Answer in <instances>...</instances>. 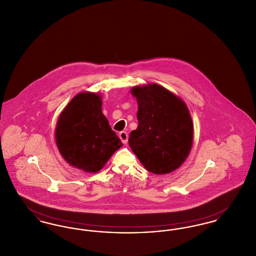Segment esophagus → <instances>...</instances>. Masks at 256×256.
<instances>
[{"instance_id": "obj_1", "label": "esophagus", "mask_w": 256, "mask_h": 256, "mask_svg": "<svg viewBox=\"0 0 256 256\" xmlns=\"http://www.w3.org/2000/svg\"><path fill=\"white\" fill-rule=\"evenodd\" d=\"M119 137H120V139H121V141H122L124 144H126V143H128V134H126V132H121L119 134Z\"/></svg>"}]
</instances>
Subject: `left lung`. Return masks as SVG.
I'll return each instance as SVG.
<instances>
[{
  "label": "left lung",
  "mask_w": 256,
  "mask_h": 256,
  "mask_svg": "<svg viewBox=\"0 0 256 256\" xmlns=\"http://www.w3.org/2000/svg\"><path fill=\"white\" fill-rule=\"evenodd\" d=\"M138 104V126L128 144L146 170L156 174L176 170L189 156L194 128L186 104L163 86L150 84L130 90Z\"/></svg>",
  "instance_id": "left-lung-1"
}]
</instances>
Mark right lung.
Segmentation results:
<instances>
[{
    "mask_svg": "<svg viewBox=\"0 0 256 256\" xmlns=\"http://www.w3.org/2000/svg\"><path fill=\"white\" fill-rule=\"evenodd\" d=\"M56 142L63 158L86 172H97L122 146L102 112L100 95L78 94L62 110L56 128Z\"/></svg>",
    "mask_w": 256,
    "mask_h": 256,
    "instance_id": "1",
    "label": "right lung"
}]
</instances>
